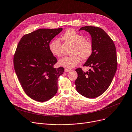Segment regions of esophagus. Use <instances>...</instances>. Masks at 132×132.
Instances as JSON below:
<instances>
[{"label": "esophagus", "instance_id": "obj_1", "mask_svg": "<svg viewBox=\"0 0 132 132\" xmlns=\"http://www.w3.org/2000/svg\"><path fill=\"white\" fill-rule=\"evenodd\" d=\"M71 70L69 69H67V68H65V73H67V72H69V71H70Z\"/></svg>", "mask_w": 132, "mask_h": 132}]
</instances>
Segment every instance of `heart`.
Listing matches in <instances>:
<instances>
[{
	"mask_svg": "<svg viewBox=\"0 0 132 132\" xmlns=\"http://www.w3.org/2000/svg\"><path fill=\"white\" fill-rule=\"evenodd\" d=\"M62 38L74 45L71 56H66L59 59L60 66L67 68H72L76 66L82 60L88 59L92 55L93 45L89 40L85 39L84 35L77 32L73 29H68L62 36ZM49 50L55 56H62L61 43L58 39L51 41L49 44Z\"/></svg>",
	"mask_w": 132,
	"mask_h": 132,
	"instance_id": "obj_1",
	"label": "heart"
}]
</instances>
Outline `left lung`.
<instances>
[{
    "label": "left lung",
    "mask_w": 132,
    "mask_h": 132,
    "mask_svg": "<svg viewBox=\"0 0 132 132\" xmlns=\"http://www.w3.org/2000/svg\"><path fill=\"white\" fill-rule=\"evenodd\" d=\"M81 30L91 35L93 54L83 66L92 69L85 73L81 68L76 69L78 77L75 84L80 94L93 98L103 94L111 85L117 67L116 50L113 40L102 28L85 26Z\"/></svg>",
    "instance_id": "8db88e82"
}]
</instances>
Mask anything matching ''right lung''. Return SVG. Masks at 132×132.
Listing matches in <instances>:
<instances>
[{"instance_id": "add662e5", "label": "right lung", "mask_w": 132, "mask_h": 132, "mask_svg": "<svg viewBox=\"0 0 132 132\" xmlns=\"http://www.w3.org/2000/svg\"><path fill=\"white\" fill-rule=\"evenodd\" d=\"M63 28L39 29L23 36L14 56V66L20 85L31 99L46 102L57 92L58 78L64 68L54 65L57 62L49 50L52 39Z\"/></svg>"}]
</instances>
